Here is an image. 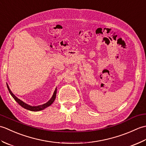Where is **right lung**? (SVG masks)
Wrapping results in <instances>:
<instances>
[{"label": "right lung", "instance_id": "add662e5", "mask_svg": "<svg viewBox=\"0 0 146 146\" xmlns=\"http://www.w3.org/2000/svg\"><path fill=\"white\" fill-rule=\"evenodd\" d=\"M7 86L8 90H9V93H10V94L11 95L12 97H13V98L14 99V100L16 101L17 103L21 105L22 107L24 108H25V109H27V110H31V111H38L44 110V109H45L46 108H47L48 107L50 106V105L52 103H53L54 100H55L56 96V92H57V88H56L55 90H54V92L53 93V95H52V97L51 98L50 100H49L48 102H46V104H44L41 105H38V106H31V105L26 104L25 102H24L23 101L21 100L20 99H19L17 97H15V96L13 94V93L11 92L10 88H9V86L7 83Z\"/></svg>", "mask_w": 146, "mask_h": 146}]
</instances>
